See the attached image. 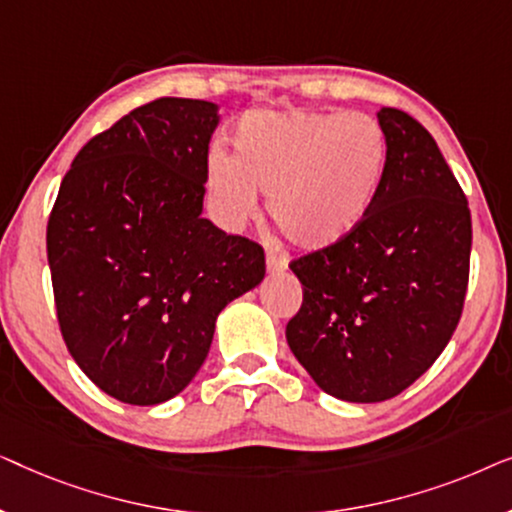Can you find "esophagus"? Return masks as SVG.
Returning a JSON list of instances; mask_svg holds the SVG:
<instances>
[{
    "mask_svg": "<svg viewBox=\"0 0 512 512\" xmlns=\"http://www.w3.org/2000/svg\"><path fill=\"white\" fill-rule=\"evenodd\" d=\"M265 265H268V272H282L286 270V256L279 254L275 249H268V254H265Z\"/></svg>",
    "mask_w": 512,
    "mask_h": 512,
    "instance_id": "esophagus-1",
    "label": "esophagus"
}]
</instances>
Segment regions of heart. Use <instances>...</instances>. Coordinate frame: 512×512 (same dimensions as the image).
Returning a JSON list of instances; mask_svg holds the SVG:
<instances>
[{
  "instance_id": "1",
  "label": "heart",
  "mask_w": 512,
  "mask_h": 512,
  "mask_svg": "<svg viewBox=\"0 0 512 512\" xmlns=\"http://www.w3.org/2000/svg\"><path fill=\"white\" fill-rule=\"evenodd\" d=\"M235 146V158L216 153L209 163L223 219L242 226L256 214V193L270 195L272 221L310 251L333 247L361 226L387 165L384 132L363 114H256Z\"/></svg>"
}]
</instances>
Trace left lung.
Segmentation results:
<instances>
[{"mask_svg": "<svg viewBox=\"0 0 512 512\" xmlns=\"http://www.w3.org/2000/svg\"><path fill=\"white\" fill-rule=\"evenodd\" d=\"M387 165L366 219L345 240L293 258L303 305L286 340L319 389L380 403L433 366L464 310L471 209L436 139L382 107Z\"/></svg>", "mask_w": 512, "mask_h": 512, "instance_id": "1", "label": "left lung"}]
</instances>
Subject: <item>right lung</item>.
I'll return each mask as SVG.
<instances>
[{
	"mask_svg": "<svg viewBox=\"0 0 512 512\" xmlns=\"http://www.w3.org/2000/svg\"><path fill=\"white\" fill-rule=\"evenodd\" d=\"M216 104L160 97L76 153L48 216L60 333L104 394L170 401L219 312L265 277L261 244L202 219Z\"/></svg>",
	"mask_w": 512,
	"mask_h": 512,
	"instance_id": "1",
	"label": "right lung"
}]
</instances>
